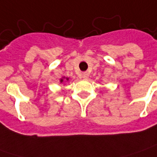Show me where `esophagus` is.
Returning <instances> with one entry per match:
<instances>
[{"label": "esophagus", "mask_w": 157, "mask_h": 157, "mask_svg": "<svg viewBox=\"0 0 157 157\" xmlns=\"http://www.w3.org/2000/svg\"><path fill=\"white\" fill-rule=\"evenodd\" d=\"M88 77H89V73H87V72H84V73L82 74V78H85V79H87Z\"/></svg>", "instance_id": "esophagus-1"}]
</instances>
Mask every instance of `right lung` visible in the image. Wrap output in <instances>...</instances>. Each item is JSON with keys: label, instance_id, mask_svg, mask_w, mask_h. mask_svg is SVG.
<instances>
[{"label": "right lung", "instance_id": "add662e5", "mask_svg": "<svg viewBox=\"0 0 157 157\" xmlns=\"http://www.w3.org/2000/svg\"><path fill=\"white\" fill-rule=\"evenodd\" d=\"M66 79H67V80H68V78H66ZM60 81H61V82H63V79H61V80H60Z\"/></svg>", "mask_w": 157, "mask_h": 157}]
</instances>
